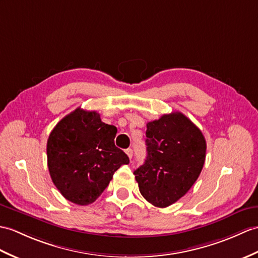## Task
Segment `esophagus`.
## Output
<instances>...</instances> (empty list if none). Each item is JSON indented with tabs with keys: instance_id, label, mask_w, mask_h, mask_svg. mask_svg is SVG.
<instances>
[{
	"instance_id": "esophagus-1",
	"label": "esophagus",
	"mask_w": 258,
	"mask_h": 258,
	"mask_svg": "<svg viewBox=\"0 0 258 258\" xmlns=\"http://www.w3.org/2000/svg\"><path fill=\"white\" fill-rule=\"evenodd\" d=\"M125 153H126L128 158L132 159V157H133V149H132V148H127L126 151H125Z\"/></svg>"
}]
</instances>
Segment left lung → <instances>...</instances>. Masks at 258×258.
Instances as JSON below:
<instances>
[{"mask_svg":"<svg viewBox=\"0 0 258 258\" xmlns=\"http://www.w3.org/2000/svg\"><path fill=\"white\" fill-rule=\"evenodd\" d=\"M147 157L135 171L142 196L166 208L188 192L206 160L202 132L180 112L164 114L147 123Z\"/></svg>","mask_w":258,"mask_h":258,"instance_id":"8db88e82","label":"left lung"}]
</instances>
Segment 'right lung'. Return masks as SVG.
<instances>
[{"label": "right lung", "instance_id": "add662e5", "mask_svg": "<svg viewBox=\"0 0 258 258\" xmlns=\"http://www.w3.org/2000/svg\"><path fill=\"white\" fill-rule=\"evenodd\" d=\"M116 127L95 111L78 107L59 121L47 141V164L53 184L79 206L94 202L114 172L130 159L115 146Z\"/></svg>", "mask_w": 258, "mask_h": 258}]
</instances>
